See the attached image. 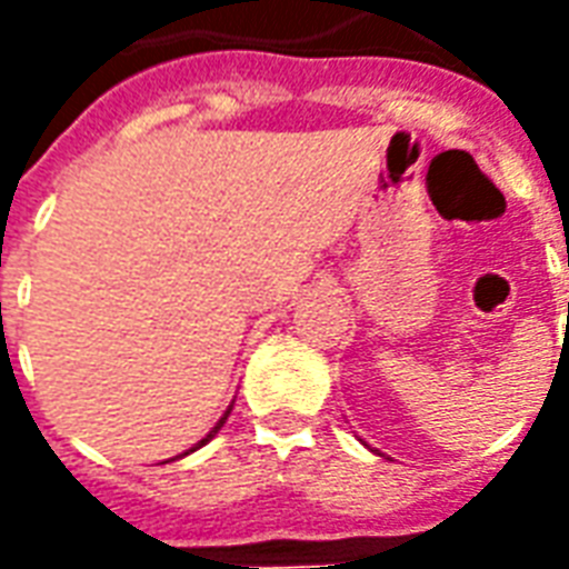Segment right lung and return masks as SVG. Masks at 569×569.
<instances>
[{
    "mask_svg": "<svg viewBox=\"0 0 569 569\" xmlns=\"http://www.w3.org/2000/svg\"><path fill=\"white\" fill-rule=\"evenodd\" d=\"M228 415H231V408H228V411H224V418H222V420H219V423H216V427H212V429H210V436H207V439L200 441V445H207V441H210V439H212V436H216V432H219V429H222V423H224V420H228ZM200 445H198V448H200ZM191 451H194V448H191Z\"/></svg>",
    "mask_w": 569,
    "mask_h": 569,
    "instance_id": "add662e5",
    "label": "right lung"
}]
</instances>
